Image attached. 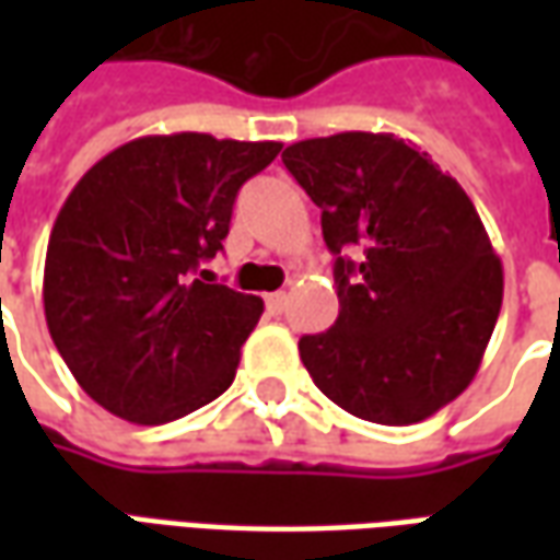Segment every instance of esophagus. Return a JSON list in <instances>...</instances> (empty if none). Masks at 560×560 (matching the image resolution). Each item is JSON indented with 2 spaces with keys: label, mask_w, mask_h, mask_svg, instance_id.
I'll return each mask as SVG.
<instances>
[{
  "label": "esophagus",
  "mask_w": 560,
  "mask_h": 560,
  "mask_svg": "<svg viewBox=\"0 0 560 560\" xmlns=\"http://www.w3.org/2000/svg\"><path fill=\"white\" fill-rule=\"evenodd\" d=\"M284 305H288V296L284 293H269L267 296V312L269 315H281L284 312Z\"/></svg>",
  "instance_id": "1"
}]
</instances>
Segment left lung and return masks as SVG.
<instances>
[{"mask_svg":"<svg viewBox=\"0 0 560 560\" xmlns=\"http://www.w3.org/2000/svg\"><path fill=\"white\" fill-rule=\"evenodd\" d=\"M284 167L320 207L339 317L303 336L317 389L353 417L411 425L465 393L504 300L470 197L425 152L372 131L291 143ZM360 244L364 257H343Z\"/></svg>","mask_w":560,"mask_h":560,"instance_id":"obj_1","label":"left lung"}]
</instances>
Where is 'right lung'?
Listing matches in <instances>:
<instances>
[{
	"label": "right lung",
	"instance_id": "obj_1",
	"mask_svg": "<svg viewBox=\"0 0 560 560\" xmlns=\"http://www.w3.org/2000/svg\"><path fill=\"white\" fill-rule=\"evenodd\" d=\"M279 152L276 140L152 135L71 188L47 243L44 317L104 411L161 425L231 387L264 300L209 284L200 264L221 252L236 191Z\"/></svg>",
	"mask_w": 560,
	"mask_h": 560
}]
</instances>
